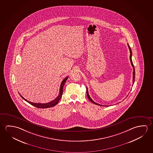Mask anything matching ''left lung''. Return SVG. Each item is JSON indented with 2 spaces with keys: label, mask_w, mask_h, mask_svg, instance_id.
Returning <instances> with one entry per match:
<instances>
[{
  "label": "left lung",
  "mask_w": 153,
  "mask_h": 153,
  "mask_svg": "<svg viewBox=\"0 0 153 153\" xmlns=\"http://www.w3.org/2000/svg\"><path fill=\"white\" fill-rule=\"evenodd\" d=\"M128 47L129 48V50H130V59L131 63V65L132 66L133 69V84H134V81H135V69H134V65H133V64L132 61V51H131V49L130 47V46L128 44ZM86 94H87V96H88V99L90 100L91 102H92L93 103H94L95 105H102V106H105V105H100V104H98L97 103L95 102L94 101L92 100V99L90 97V95L88 94V88H87V91H86Z\"/></svg>",
  "instance_id": "8db88e82"
}]
</instances>
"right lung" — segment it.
<instances>
[{
    "mask_svg": "<svg viewBox=\"0 0 153 153\" xmlns=\"http://www.w3.org/2000/svg\"><path fill=\"white\" fill-rule=\"evenodd\" d=\"M68 78V77H66L62 80V82H61V84L60 85V91H59L60 93H59V94L58 95V97L55 98L54 100H53L52 101H51L50 102L46 103L32 102H30V101H29L27 100H26V99L23 98L22 96L21 95V94H20V95L21 97V98H22L25 100L26 101L28 102V103H29L30 105H33V106H35V107H37V108H48L52 107H54V106L56 105H57L59 100H60L61 97H62V95L63 86H64V85H65V84L66 80H67Z\"/></svg>",
    "mask_w": 153,
    "mask_h": 153,
    "instance_id": "right-lung-1",
    "label": "right lung"
}]
</instances>
